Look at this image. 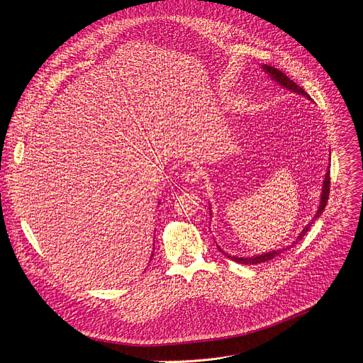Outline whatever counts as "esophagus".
Masks as SVG:
<instances>
[{
	"mask_svg": "<svg viewBox=\"0 0 363 363\" xmlns=\"http://www.w3.org/2000/svg\"><path fill=\"white\" fill-rule=\"evenodd\" d=\"M182 179L186 182V184H195L201 179V174L195 169H188L182 174Z\"/></svg>",
	"mask_w": 363,
	"mask_h": 363,
	"instance_id": "obj_1",
	"label": "esophagus"
}]
</instances>
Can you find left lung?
<instances>
[{
    "label": "left lung",
    "instance_id": "8db88e82",
    "mask_svg": "<svg viewBox=\"0 0 363 363\" xmlns=\"http://www.w3.org/2000/svg\"><path fill=\"white\" fill-rule=\"evenodd\" d=\"M264 70H266L267 73H270V76H272L276 82H279L281 86L287 87V89L291 90V91H296V93H298V94H303V96L308 97V94L303 90V87H300V86L296 84L293 80H290V77H287V76H286L283 72H280L279 69L266 65V66H264ZM329 194H330V171L326 172V178H325V182H323V189H322V201H320L319 210H318V213H316L313 221L322 216V213H323V210H325V206H326V203H328V199H329ZM313 221L310 223V224L301 231V234L298 235V240H301V238L306 235V233L308 231L310 225L313 224ZM218 248H220V247H218ZM220 250H221V248H220ZM284 250H286V248H284ZM221 251H223V250H221ZM281 252H283V250H277V251H273V252L262 254V255H258V257H247V258H245V257H231V255H230V258H231L233 262L240 263V264H258V263H264V262L273 260L274 257H277V255L281 254Z\"/></svg>",
    "mask_w": 363,
    "mask_h": 363
}]
</instances>
